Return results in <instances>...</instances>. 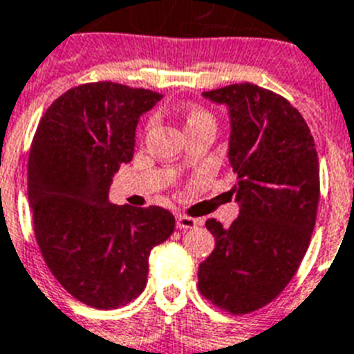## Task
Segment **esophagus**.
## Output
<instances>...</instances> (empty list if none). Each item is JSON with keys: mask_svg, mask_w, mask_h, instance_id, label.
<instances>
[{"mask_svg": "<svg viewBox=\"0 0 354 354\" xmlns=\"http://www.w3.org/2000/svg\"><path fill=\"white\" fill-rule=\"evenodd\" d=\"M200 225V221L194 218H189V216H183V214H178L176 216V227L182 228V230H189V228H194Z\"/></svg>", "mask_w": 354, "mask_h": 354, "instance_id": "esophagus-1", "label": "esophagus"}]
</instances>
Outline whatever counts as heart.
I'll return each mask as SVG.
<instances>
[{"label": "heart", "instance_id": "heart-1", "mask_svg": "<svg viewBox=\"0 0 354 354\" xmlns=\"http://www.w3.org/2000/svg\"><path fill=\"white\" fill-rule=\"evenodd\" d=\"M207 122H212V117H210L209 113L203 111V109L191 108L185 113V131L196 126H201V124H207Z\"/></svg>", "mask_w": 354, "mask_h": 354}]
</instances>
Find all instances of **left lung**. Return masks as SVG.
Instances as JSON below:
<instances>
[{"label": "left lung", "instance_id": "left-lung-1", "mask_svg": "<svg viewBox=\"0 0 354 354\" xmlns=\"http://www.w3.org/2000/svg\"><path fill=\"white\" fill-rule=\"evenodd\" d=\"M201 95L228 109V160L237 174L228 196L239 216L228 228L205 223L216 246L200 264L198 288L221 310L245 315L283 292L310 246L319 158L310 127L281 95L250 82Z\"/></svg>", "mask_w": 354, "mask_h": 354}]
</instances>
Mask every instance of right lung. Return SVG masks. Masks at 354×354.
Wrapping results in <instances>:
<instances>
[{"mask_svg":"<svg viewBox=\"0 0 354 354\" xmlns=\"http://www.w3.org/2000/svg\"><path fill=\"white\" fill-rule=\"evenodd\" d=\"M162 95L117 82L71 88L41 118L28 158L35 239L53 277L99 310L144 292L149 255L174 230L162 207L109 203L120 163L131 162L138 120Z\"/></svg>","mask_w":354,"mask_h":354,"instance_id":"right-lung-1","label":"right lung"}]
</instances>
